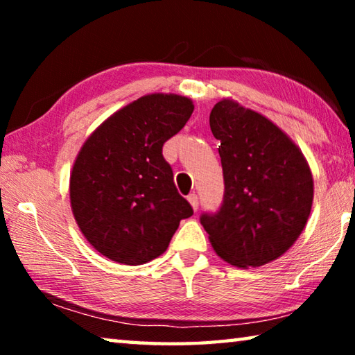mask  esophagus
I'll list each match as a JSON object with an SVG mask.
<instances>
[{
    "mask_svg": "<svg viewBox=\"0 0 355 355\" xmlns=\"http://www.w3.org/2000/svg\"><path fill=\"white\" fill-rule=\"evenodd\" d=\"M188 202L191 203V207L194 208V211H197V209H199V197H197V194H189L188 196Z\"/></svg>",
    "mask_w": 355,
    "mask_h": 355,
    "instance_id": "1",
    "label": "esophagus"
}]
</instances>
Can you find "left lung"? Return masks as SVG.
<instances>
[{"mask_svg": "<svg viewBox=\"0 0 355 355\" xmlns=\"http://www.w3.org/2000/svg\"><path fill=\"white\" fill-rule=\"evenodd\" d=\"M220 141L224 199L200 224L213 249L233 266H261L291 248L313 202V178L304 155L279 127L233 100L209 114Z\"/></svg>", "mask_w": 355, "mask_h": 355, "instance_id": "left-lung-1", "label": "left lung"}]
</instances>
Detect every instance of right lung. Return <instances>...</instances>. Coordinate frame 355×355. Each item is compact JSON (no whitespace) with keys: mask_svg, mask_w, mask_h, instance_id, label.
<instances>
[{"mask_svg":"<svg viewBox=\"0 0 355 355\" xmlns=\"http://www.w3.org/2000/svg\"><path fill=\"white\" fill-rule=\"evenodd\" d=\"M194 105L152 94L122 107L84 142L70 177V202L89 243L112 261L144 264L167 249L180 220L192 216L178 194L163 146Z\"/></svg>","mask_w":355,"mask_h":355,"instance_id":"1","label":"right lung"}]
</instances>
